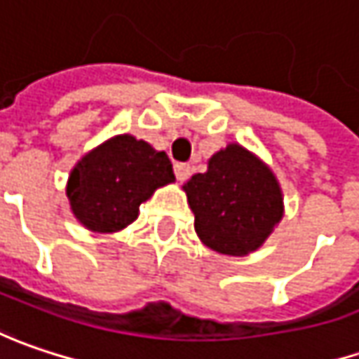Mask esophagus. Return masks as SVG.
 Segmentation results:
<instances>
[{
	"label": "esophagus",
	"mask_w": 359,
	"mask_h": 359,
	"mask_svg": "<svg viewBox=\"0 0 359 359\" xmlns=\"http://www.w3.org/2000/svg\"><path fill=\"white\" fill-rule=\"evenodd\" d=\"M191 164H184V163H179V164H175V175H177V180H187L189 177H191Z\"/></svg>",
	"instance_id": "obj_1"
}]
</instances>
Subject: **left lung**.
<instances>
[{
  "label": "left lung",
  "instance_id": "obj_1",
  "mask_svg": "<svg viewBox=\"0 0 359 359\" xmlns=\"http://www.w3.org/2000/svg\"><path fill=\"white\" fill-rule=\"evenodd\" d=\"M182 191L195 212L201 243L231 257H245L263 247L285 212L275 172L239 142L217 150L207 172L193 175Z\"/></svg>",
  "mask_w": 359,
  "mask_h": 359
}]
</instances>
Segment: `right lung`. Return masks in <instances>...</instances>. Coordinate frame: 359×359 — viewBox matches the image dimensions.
I'll use <instances>...</instances> for the list:
<instances>
[{"label": "right lung", "instance_id": "1", "mask_svg": "<svg viewBox=\"0 0 359 359\" xmlns=\"http://www.w3.org/2000/svg\"><path fill=\"white\" fill-rule=\"evenodd\" d=\"M175 182L166 152L133 134H116L74 164L66 196L76 221L92 233H116L138 219L156 189Z\"/></svg>", "mask_w": 359, "mask_h": 359}]
</instances>
